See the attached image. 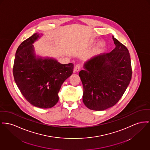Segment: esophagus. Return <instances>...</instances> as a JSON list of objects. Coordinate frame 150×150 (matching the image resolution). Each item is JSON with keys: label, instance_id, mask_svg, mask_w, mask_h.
Segmentation results:
<instances>
[{"label": "esophagus", "instance_id": "34e87169", "mask_svg": "<svg viewBox=\"0 0 150 150\" xmlns=\"http://www.w3.org/2000/svg\"><path fill=\"white\" fill-rule=\"evenodd\" d=\"M81 68V65H80V64H77V65L75 66L74 68V72H77V71H80Z\"/></svg>", "mask_w": 150, "mask_h": 150}]
</instances>
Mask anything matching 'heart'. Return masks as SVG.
I'll list each match as a JSON object with an SVG mask.
<instances>
[{
    "label": "heart",
    "mask_w": 150,
    "mask_h": 150,
    "mask_svg": "<svg viewBox=\"0 0 150 150\" xmlns=\"http://www.w3.org/2000/svg\"><path fill=\"white\" fill-rule=\"evenodd\" d=\"M105 45H106V44H105V41H100L97 44L96 47L94 48V50L93 51V53L96 54V53H98L99 52H100L102 50H103L105 47Z\"/></svg>",
    "instance_id": "obj_1"
}]
</instances>
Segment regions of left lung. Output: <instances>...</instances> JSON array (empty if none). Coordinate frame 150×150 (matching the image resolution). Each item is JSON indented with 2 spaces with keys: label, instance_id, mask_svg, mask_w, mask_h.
I'll use <instances>...</instances> for the list:
<instances>
[{
  "label": "left lung",
  "instance_id": "8db88e82",
  "mask_svg": "<svg viewBox=\"0 0 150 150\" xmlns=\"http://www.w3.org/2000/svg\"><path fill=\"white\" fill-rule=\"evenodd\" d=\"M115 48L84 63L79 72L83 86V102L90 110H104L115 105L130 83L132 68L127 48L114 36Z\"/></svg>",
  "mask_w": 150,
  "mask_h": 150
}]
</instances>
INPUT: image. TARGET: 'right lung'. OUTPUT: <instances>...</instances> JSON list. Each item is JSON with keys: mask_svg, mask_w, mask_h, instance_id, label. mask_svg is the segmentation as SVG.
Returning <instances> with one entry per match:
<instances>
[{"mask_svg": "<svg viewBox=\"0 0 150 150\" xmlns=\"http://www.w3.org/2000/svg\"><path fill=\"white\" fill-rule=\"evenodd\" d=\"M40 36L36 33L19 46L13 75L20 92L31 105L47 109L58 102V93L65 80L73 73L74 65L61 64L52 58L37 56L33 44Z\"/></svg>", "mask_w": 150, "mask_h": 150, "instance_id": "right-lung-1", "label": "right lung"}]
</instances>
